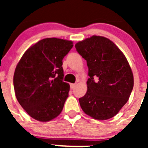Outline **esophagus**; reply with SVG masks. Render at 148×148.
I'll return each instance as SVG.
<instances>
[{"mask_svg":"<svg viewBox=\"0 0 148 148\" xmlns=\"http://www.w3.org/2000/svg\"><path fill=\"white\" fill-rule=\"evenodd\" d=\"M76 86H77V84H70V87H71V89H74V88L76 87Z\"/></svg>","mask_w":148,"mask_h":148,"instance_id":"34e87169","label":"esophagus"}]
</instances>
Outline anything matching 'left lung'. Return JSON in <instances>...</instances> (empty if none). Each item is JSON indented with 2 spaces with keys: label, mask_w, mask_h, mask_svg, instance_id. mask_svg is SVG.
I'll return each instance as SVG.
<instances>
[{
  "label": "left lung",
  "mask_w": 148,
  "mask_h": 148,
  "mask_svg": "<svg viewBox=\"0 0 148 148\" xmlns=\"http://www.w3.org/2000/svg\"><path fill=\"white\" fill-rule=\"evenodd\" d=\"M75 48L89 69L87 92L79 99L82 109L96 120L112 118L133 89V74L126 57L112 41L99 36L79 41Z\"/></svg>",
  "instance_id": "1"
}]
</instances>
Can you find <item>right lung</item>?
<instances>
[{
	"instance_id": "add662e5",
	"label": "right lung",
	"mask_w": 148,
	"mask_h": 148,
	"mask_svg": "<svg viewBox=\"0 0 148 148\" xmlns=\"http://www.w3.org/2000/svg\"><path fill=\"white\" fill-rule=\"evenodd\" d=\"M72 47L71 41L44 38L30 47L16 66V97L32 118L47 122L62 112L69 91L63 81L62 60Z\"/></svg>"
}]
</instances>
